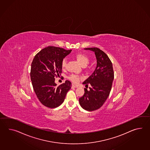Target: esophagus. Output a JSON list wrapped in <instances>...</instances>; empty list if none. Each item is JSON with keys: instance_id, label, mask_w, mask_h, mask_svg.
I'll return each mask as SVG.
<instances>
[{"instance_id": "obj_1", "label": "esophagus", "mask_w": 150, "mask_h": 150, "mask_svg": "<svg viewBox=\"0 0 150 150\" xmlns=\"http://www.w3.org/2000/svg\"><path fill=\"white\" fill-rule=\"evenodd\" d=\"M71 87H72V88H77V86H75V85H74V84H72Z\"/></svg>"}]
</instances>
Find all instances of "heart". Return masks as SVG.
I'll use <instances>...</instances> for the list:
<instances>
[{"mask_svg":"<svg viewBox=\"0 0 150 150\" xmlns=\"http://www.w3.org/2000/svg\"><path fill=\"white\" fill-rule=\"evenodd\" d=\"M75 59H76L77 62L79 63V64L82 67H86L87 66L89 61V59L88 58V56L86 55H85L83 53H77L74 56ZM66 67H67V61L66 59H63L61 62V68L62 70L66 69ZM80 77L77 76L76 75H71L69 77V79L71 81H72L74 83H77L79 80H80Z\"/></svg>","mask_w":150,"mask_h":150,"instance_id":"1","label":"heart"}]
</instances>
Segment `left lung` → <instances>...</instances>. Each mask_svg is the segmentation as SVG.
I'll return each instance as SVG.
<instances>
[{
	"mask_svg": "<svg viewBox=\"0 0 150 150\" xmlns=\"http://www.w3.org/2000/svg\"><path fill=\"white\" fill-rule=\"evenodd\" d=\"M95 52L97 61L94 73L83 84L91 85L89 91L84 89L83 95L79 98L81 106L84 110L93 111L100 108L110 95L114 79L113 65L108 56L98 48H84Z\"/></svg>",
	"mask_w": 150,
	"mask_h": 150,
	"instance_id": "8db88e82",
	"label": "left lung"
}]
</instances>
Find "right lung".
Masks as SVG:
<instances>
[{"label": "right lung", "mask_w": 150, "mask_h": 150, "mask_svg": "<svg viewBox=\"0 0 150 150\" xmlns=\"http://www.w3.org/2000/svg\"><path fill=\"white\" fill-rule=\"evenodd\" d=\"M71 51L49 46L41 50L33 58L30 71L33 90L42 104L48 108L60 106L71 88L69 81L59 86L55 83V77L62 73V60Z\"/></svg>", "instance_id": "1"}]
</instances>
